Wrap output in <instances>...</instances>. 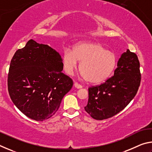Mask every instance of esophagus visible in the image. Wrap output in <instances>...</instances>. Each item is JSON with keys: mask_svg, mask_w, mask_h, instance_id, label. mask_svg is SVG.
<instances>
[{"mask_svg": "<svg viewBox=\"0 0 152 152\" xmlns=\"http://www.w3.org/2000/svg\"><path fill=\"white\" fill-rule=\"evenodd\" d=\"M74 87H75V88H78V89L82 88V86L80 85V84H79L78 83H77V82H74Z\"/></svg>", "mask_w": 152, "mask_h": 152, "instance_id": "34e87169", "label": "esophagus"}]
</instances>
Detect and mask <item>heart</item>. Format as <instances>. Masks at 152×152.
<instances>
[{
  "instance_id": "obj_1",
  "label": "heart",
  "mask_w": 152,
  "mask_h": 152,
  "mask_svg": "<svg viewBox=\"0 0 152 152\" xmlns=\"http://www.w3.org/2000/svg\"><path fill=\"white\" fill-rule=\"evenodd\" d=\"M80 64V72L85 80L97 84L105 80L116 66L117 58L114 53L106 50L98 43L81 42L74 47L73 51L66 49L62 57L64 69L72 75Z\"/></svg>"
}]
</instances>
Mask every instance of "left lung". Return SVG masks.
I'll list each match as a JSON object with an SVG mask.
<instances>
[{
    "label": "left lung",
    "instance_id": "1",
    "mask_svg": "<svg viewBox=\"0 0 152 152\" xmlns=\"http://www.w3.org/2000/svg\"><path fill=\"white\" fill-rule=\"evenodd\" d=\"M140 66L135 53L127 50L122 53L114 76L101 85L88 88L86 111L94 119L103 120L125 109L137 94L140 85Z\"/></svg>",
    "mask_w": 152,
    "mask_h": 152
}]
</instances>
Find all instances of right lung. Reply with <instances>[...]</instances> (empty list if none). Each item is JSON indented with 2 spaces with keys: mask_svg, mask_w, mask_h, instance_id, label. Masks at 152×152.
<instances>
[{
  "mask_svg": "<svg viewBox=\"0 0 152 152\" xmlns=\"http://www.w3.org/2000/svg\"><path fill=\"white\" fill-rule=\"evenodd\" d=\"M62 70L60 53L29 40L15 52L10 64L8 91L12 102L31 119L42 121L52 117L73 86Z\"/></svg>",
  "mask_w": 152,
  "mask_h": 152,
  "instance_id": "obj_1",
  "label": "right lung"
}]
</instances>
